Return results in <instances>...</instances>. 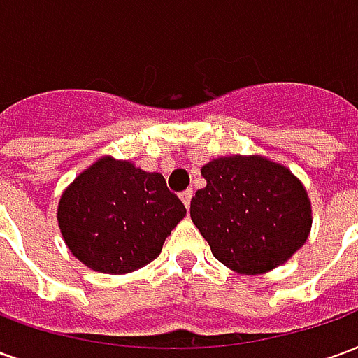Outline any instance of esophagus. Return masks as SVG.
Wrapping results in <instances>:
<instances>
[{"mask_svg": "<svg viewBox=\"0 0 358 358\" xmlns=\"http://www.w3.org/2000/svg\"><path fill=\"white\" fill-rule=\"evenodd\" d=\"M192 197H194V189H186V192H182V194H180V199H182V203L186 205V209H189Z\"/></svg>", "mask_w": 358, "mask_h": 358, "instance_id": "1", "label": "esophagus"}]
</instances>
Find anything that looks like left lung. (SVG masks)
I'll return each instance as SVG.
<instances>
[{"instance_id": "8db88e82", "label": "left lung", "mask_w": 358, "mask_h": 358, "mask_svg": "<svg viewBox=\"0 0 358 358\" xmlns=\"http://www.w3.org/2000/svg\"><path fill=\"white\" fill-rule=\"evenodd\" d=\"M201 174L207 186L197 189L189 215L224 266L263 274L303 248L310 201L289 169L261 155H232L209 161Z\"/></svg>"}]
</instances>
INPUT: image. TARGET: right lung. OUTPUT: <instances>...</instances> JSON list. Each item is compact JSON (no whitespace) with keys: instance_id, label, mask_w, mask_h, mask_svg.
<instances>
[{"instance_id":"obj_1","label":"right lung","mask_w":358,"mask_h":358,"mask_svg":"<svg viewBox=\"0 0 358 358\" xmlns=\"http://www.w3.org/2000/svg\"><path fill=\"white\" fill-rule=\"evenodd\" d=\"M186 207L163 174L101 157L78 174L59 201L63 240L80 263L105 274H128L159 257Z\"/></svg>"}]
</instances>
